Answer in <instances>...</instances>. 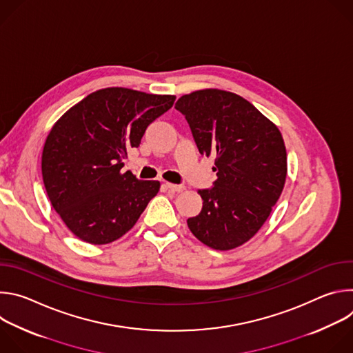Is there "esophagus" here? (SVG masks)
Wrapping results in <instances>:
<instances>
[{"instance_id": "obj_1", "label": "esophagus", "mask_w": 353, "mask_h": 353, "mask_svg": "<svg viewBox=\"0 0 353 353\" xmlns=\"http://www.w3.org/2000/svg\"><path fill=\"white\" fill-rule=\"evenodd\" d=\"M165 185H166V188H168V190H170V191H173V192H181V191H184V190H185V187H184L183 184H172V183H166Z\"/></svg>"}]
</instances>
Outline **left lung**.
<instances>
[{
    "mask_svg": "<svg viewBox=\"0 0 353 353\" xmlns=\"http://www.w3.org/2000/svg\"><path fill=\"white\" fill-rule=\"evenodd\" d=\"M176 110L187 120L201 155L214 157L218 179L198 190L203 210L187 225L215 250H232L268 219L286 179V149L278 127L241 96L204 89L181 96Z\"/></svg>",
    "mask_w": 353,
    "mask_h": 353,
    "instance_id": "obj_1",
    "label": "left lung"
}]
</instances>
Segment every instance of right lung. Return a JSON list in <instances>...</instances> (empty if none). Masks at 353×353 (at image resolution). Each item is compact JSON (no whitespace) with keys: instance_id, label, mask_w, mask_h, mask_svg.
<instances>
[{"instance_id":"add662e5","label":"right lung","mask_w":353,"mask_h":353,"mask_svg":"<svg viewBox=\"0 0 353 353\" xmlns=\"http://www.w3.org/2000/svg\"><path fill=\"white\" fill-rule=\"evenodd\" d=\"M176 96L127 88L96 90L71 108L47 135L43 183L67 228L90 244L125 234L161 187L123 173L131 148L150 123L166 113Z\"/></svg>"}]
</instances>
